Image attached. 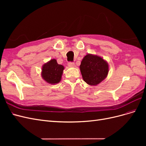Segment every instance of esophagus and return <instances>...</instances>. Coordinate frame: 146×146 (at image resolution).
<instances>
[{"instance_id":"esophagus-1","label":"esophagus","mask_w":146,"mask_h":146,"mask_svg":"<svg viewBox=\"0 0 146 146\" xmlns=\"http://www.w3.org/2000/svg\"><path fill=\"white\" fill-rule=\"evenodd\" d=\"M68 66H69V67H74L75 66V63L74 62H69L68 64Z\"/></svg>"}]
</instances>
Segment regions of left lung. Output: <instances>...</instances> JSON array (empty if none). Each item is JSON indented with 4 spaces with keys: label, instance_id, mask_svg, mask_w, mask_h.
<instances>
[{
    "label": "left lung",
    "instance_id": "1",
    "mask_svg": "<svg viewBox=\"0 0 146 146\" xmlns=\"http://www.w3.org/2000/svg\"><path fill=\"white\" fill-rule=\"evenodd\" d=\"M80 68L83 80L90 85L100 83L108 73V63L101 57L90 54L84 57Z\"/></svg>",
    "mask_w": 146,
    "mask_h": 146
}]
</instances>
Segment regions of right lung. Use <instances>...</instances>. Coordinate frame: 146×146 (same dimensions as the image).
Segmentation results:
<instances>
[{
	"mask_svg": "<svg viewBox=\"0 0 146 146\" xmlns=\"http://www.w3.org/2000/svg\"><path fill=\"white\" fill-rule=\"evenodd\" d=\"M64 66L58 64L56 60L53 59L42 66V77L47 83L55 84L60 82Z\"/></svg>",
	"mask_w": 146,
	"mask_h": 146,
	"instance_id": "add662e5",
	"label": "right lung"
}]
</instances>
